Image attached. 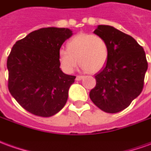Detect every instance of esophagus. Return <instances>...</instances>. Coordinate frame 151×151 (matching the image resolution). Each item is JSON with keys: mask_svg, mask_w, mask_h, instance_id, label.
Returning a JSON list of instances; mask_svg holds the SVG:
<instances>
[{"mask_svg": "<svg viewBox=\"0 0 151 151\" xmlns=\"http://www.w3.org/2000/svg\"><path fill=\"white\" fill-rule=\"evenodd\" d=\"M83 78V76H77L76 77V80L77 81H80V80H82Z\"/></svg>", "mask_w": 151, "mask_h": 151, "instance_id": "esophagus-1", "label": "esophagus"}]
</instances>
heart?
<instances>
[{
  "label": "heart",
  "instance_id": "b5f03b06",
  "mask_svg": "<svg viewBox=\"0 0 151 151\" xmlns=\"http://www.w3.org/2000/svg\"><path fill=\"white\" fill-rule=\"evenodd\" d=\"M67 50H59V60L62 68L73 73L78 64L83 71L96 73L106 65L109 55L105 39L91 33H79L67 43Z\"/></svg>",
  "mask_w": 151,
  "mask_h": 151
}]
</instances>
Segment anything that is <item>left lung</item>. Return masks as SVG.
Masks as SVG:
<instances>
[{"instance_id": "obj_1", "label": "left lung", "mask_w": 151, "mask_h": 151, "mask_svg": "<svg viewBox=\"0 0 151 151\" xmlns=\"http://www.w3.org/2000/svg\"><path fill=\"white\" fill-rule=\"evenodd\" d=\"M94 33L108 43L106 65L96 74L91 100L101 110L114 114L129 106L141 94L148 63L143 48L132 37L109 25H98Z\"/></svg>"}]
</instances>
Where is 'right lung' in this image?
Segmentation results:
<instances>
[{"label": "right lung", "mask_w": 151, "mask_h": 151, "mask_svg": "<svg viewBox=\"0 0 151 151\" xmlns=\"http://www.w3.org/2000/svg\"><path fill=\"white\" fill-rule=\"evenodd\" d=\"M73 35L65 28H44L17 41L7 59L8 88L27 111L50 117L60 111L75 76L60 68L59 50Z\"/></svg>", "instance_id": "1"}]
</instances>
